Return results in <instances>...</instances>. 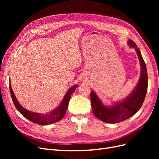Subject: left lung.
<instances>
[{
    "label": "left lung",
    "mask_w": 159,
    "mask_h": 159,
    "mask_svg": "<svg viewBox=\"0 0 159 159\" xmlns=\"http://www.w3.org/2000/svg\"><path fill=\"white\" fill-rule=\"evenodd\" d=\"M130 48L135 50L141 65V75L139 82L129 96L112 105H105L93 90L91 91V104L95 117L107 123H117L125 121L140 109L145 100L148 87V75L146 64L141 51L134 42L128 40Z\"/></svg>",
    "instance_id": "obj_1"
}]
</instances>
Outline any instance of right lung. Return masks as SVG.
Listing matches in <instances>:
<instances>
[{
    "mask_svg": "<svg viewBox=\"0 0 159 159\" xmlns=\"http://www.w3.org/2000/svg\"><path fill=\"white\" fill-rule=\"evenodd\" d=\"M9 85H10V91L12 99L17 110L29 121H32V123L40 125H45L56 123L64 117L68 107L69 101L71 98V96L75 91L76 88H78V85H73L71 88H70L65 94L60 105L54 109L52 110L51 111L48 113H38L30 111L26 109L22 105H20L13 92L11 83H9Z\"/></svg>",
    "mask_w": 159,
    "mask_h": 159,
    "instance_id": "1",
    "label": "right lung"
}]
</instances>
